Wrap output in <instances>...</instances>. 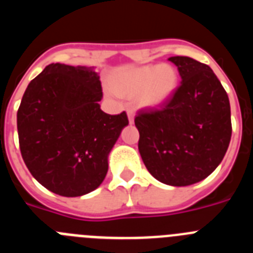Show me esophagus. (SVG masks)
I'll return each instance as SVG.
<instances>
[{"label":"esophagus","mask_w":253,"mask_h":253,"mask_svg":"<svg viewBox=\"0 0 253 253\" xmlns=\"http://www.w3.org/2000/svg\"><path fill=\"white\" fill-rule=\"evenodd\" d=\"M134 115H135V114H134V111L131 110V109H129V110H128V119H129V123H130V124H133V123H134Z\"/></svg>","instance_id":"1"}]
</instances>
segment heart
<instances>
[{
	"label": "heart",
	"instance_id": "obj_1",
	"mask_svg": "<svg viewBox=\"0 0 253 253\" xmlns=\"http://www.w3.org/2000/svg\"><path fill=\"white\" fill-rule=\"evenodd\" d=\"M180 76L169 64H147L125 69L113 78V88L118 93L140 95L144 106L157 107L166 104L178 88Z\"/></svg>",
	"mask_w": 253,
	"mask_h": 253
}]
</instances>
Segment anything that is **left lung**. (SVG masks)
<instances>
[{"label":"left lung","mask_w":253,"mask_h":253,"mask_svg":"<svg viewBox=\"0 0 253 253\" xmlns=\"http://www.w3.org/2000/svg\"><path fill=\"white\" fill-rule=\"evenodd\" d=\"M181 84L156 110H140V157L154 178L171 186L204 180L219 166L232 135L231 105L213 69L190 57H171Z\"/></svg>","instance_id":"1"}]
</instances>
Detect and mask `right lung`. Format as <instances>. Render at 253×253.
I'll list each match as a JSON object with an SVG mask.
<instances>
[{"mask_svg":"<svg viewBox=\"0 0 253 253\" xmlns=\"http://www.w3.org/2000/svg\"><path fill=\"white\" fill-rule=\"evenodd\" d=\"M101 99L95 67L49 64L25 90L17 111L20 151L51 193L75 198L102 184L109 154L129 122L125 111L104 113Z\"/></svg>","mask_w":253,"mask_h":253,"instance_id":"obj_1","label":"right lung"}]
</instances>
